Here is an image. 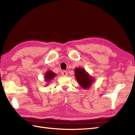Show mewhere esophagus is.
Segmentation results:
<instances>
[{
	"label": "esophagus",
	"instance_id": "obj_1",
	"mask_svg": "<svg viewBox=\"0 0 135 135\" xmlns=\"http://www.w3.org/2000/svg\"><path fill=\"white\" fill-rule=\"evenodd\" d=\"M61 74H62V76H67L68 72H67V71H62Z\"/></svg>",
	"mask_w": 135,
	"mask_h": 135
}]
</instances>
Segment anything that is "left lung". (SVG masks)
Here are the masks:
<instances>
[{"instance_id": "8db88e82", "label": "left lung", "mask_w": 135, "mask_h": 135, "mask_svg": "<svg viewBox=\"0 0 135 135\" xmlns=\"http://www.w3.org/2000/svg\"><path fill=\"white\" fill-rule=\"evenodd\" d=\"M75 75L76 81L79 85L84 89H88L90 86L94 82V79L91 75L81 67L76 68L75 69Z\"/></svg>"}]
</instances>
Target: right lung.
I'll list each match as a JSON object with an SVG mask.
<instances>
[{"label": "right lung", "instance_id": "add662e5", "mask_svg": "<svg viewBox=\"0 0 135 135\" xmlns=\"http://www.w3.org/2000/svg\"><path fill=\"white\" fill-rule=\"evenodd\" d=\"M56 76V74L55 73H53L51 70L48 71L45 74V80L46 81H47V82H49V81H50L51 79H53Z\"/></svg>", "mask_w": 135, "mask_h": 135}]
</instances>
